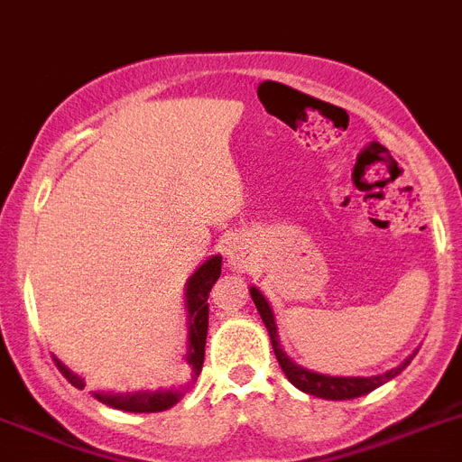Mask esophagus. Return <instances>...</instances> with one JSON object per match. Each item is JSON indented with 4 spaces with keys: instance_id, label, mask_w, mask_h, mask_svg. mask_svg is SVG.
<instances>
[{
    "instance_id": "34e87169",
    "label": "esophagus",
    "mask_w": 462,
    "mask_h": 462,
    "mask_svg": "<svg viewBox=\"0 0 462 462\" xmlns=\"http://www.w3.org/2000/svg\"><path fill=\"white\" fill-rule=\"evenodd\" d=\"M251 258H254V255H251L249 244L244 242V239L235 237L225 244V261H227V267H232V270L244 273V270L251 265Z\"/></svg>"
}]
</instances>
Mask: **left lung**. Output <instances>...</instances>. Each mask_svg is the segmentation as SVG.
<instances>
[{"instance_id":"8db88e82","label":"left lung","mask_w":462,"mask_h":462,"mask_svg":"<svg viewBox=\"0 0 462 462\" xmlns=\"http://www.w3.org/2000/svg\"><path fill=\"white\" fill-rule=\"evenodd\" d=\"M249 291H251V298H254L255 308H258V315H261L263 324H265L267 333H270V343H273V350H274V356H277L279 366H282L286 378H289L298 390H303V393L308 394H315V397H321V399H333V402L362 397V394L374 393L375 387L385 385L387 381H393L394 375L402 374V371L411 364V359L416 356V352H413V355L406 356L404 362L399 364V366H394V369L378 375H327V374H317V371H310L305 369V366H300V364L293 362V359L282 350L277 321H274V312L273 308H270V303H267V298L263 296L261 291L255 289V286H251Z\"/></svg>"}]
</instances>
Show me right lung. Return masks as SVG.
Instances as JSON below:
<instances>
[{
	"mask_svg": "<svg viewBox=\"0 0 462 462\" xmlns=\"http://www.w3.org/2000/svg\"><path fill=\"white\" fill-rule=\"evenodd\" d=\"M223 255H211L207 263L197 267L192 277L185 284V310H188V350H185V369L183 381L171 387H159V390H138V393H91L93 397L112 406V409L129 411V413H157V411L171 409L178 404L189 387L195 385L197 375L201 374L204 364V345H207L208 331V293L220 277ZM60 374L79 390H84V378L69 371L58 356H53Z\"/></svg>",
	"mask_w": 462,
	"mask_h": 462,
	"instance_id": "1",
	"label": "right lung"
}]
</instances>
